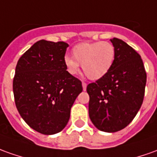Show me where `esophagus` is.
<instances>
[{"label": "esophagus", "instance_id": "obj_1", "mask_svg": "<svg viewBox=\"0 0 157 157\" xmlns=\"http://www.w3.org/2000/svg\"><path fill=\"white\" fill-rule=\"evenodd\" d=\"M82 86H83V90H86V87H87V84L85 82H82Z\"/></svg>", "mask_w": 157, "mask_h": 157}]
</instances>
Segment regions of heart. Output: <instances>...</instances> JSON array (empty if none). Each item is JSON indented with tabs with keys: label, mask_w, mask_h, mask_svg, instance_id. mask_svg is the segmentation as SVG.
I'll return each instance as SVG.
<instances>
[{
	"label": "heart",
	"mask_w": 157,
	"mask_h": 157,
	"mask_svg": "<svg viewBox=\"0 0 157 157\" xmlns=\"http://www.w3.org/2000/svg\"><path fill=\"white\" fill-rule=\"evenodd\" d=\"M72 56H66L64 64L69 73L77 74L82 65L90 79H99L110 70L115 57V48L109 42L82 43L72 48Z\"/></svg>",
	"instance_id": "1"
}]
</instances>
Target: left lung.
Masks as SVG:
<instances>
[{
    "label": "left lung",
    "mask_w": 157,
    "mask_h": 157,
    "mask_svg": "<svg viewBox=\"0 0 157 157\" xmlns=\"http://www.w3.org/2000/svg\"><path fill=\"white\" fill-rule=\"evenodd\" d=\"M115 57L110 70L87 85L89 116L97 129L115 132L124 129L141 108L146 85V72L139 56L124 41L110 40Z\"/></svg>",
    "instance_id": "left-lung-1"
}]
</instances>
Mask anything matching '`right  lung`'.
<instances>
[{"label":"right lung","instance_id":"1","mask_svg":"<svg viewBox=\"0 0 157 157\" xmlns=\"http://www.w3.org/2000/svg\"><path fill=\"white\" fill-rule=\"evenodd\" d=\"M68 44L40 40L19 58L13 82L16 108L23 120L42 134L60 132L67 126L73 102L83 87L67 71Z\"/></svg>","mask_w":157,"mask_h":157}]
</instances>
